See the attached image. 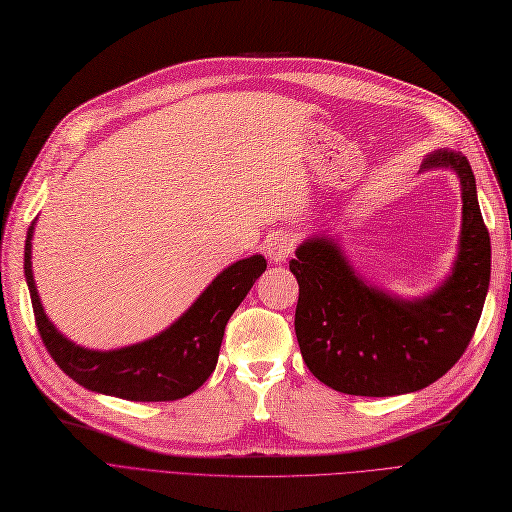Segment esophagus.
<instances>
[{
  "mask_svg": "<svg viewBox=\"0 0 512 512\" xmlns=\"http://www.w3.org/2000/svg\"><path fill=\"white\" fill-rule=\"evenodd\" d=\"M295 249V240L287 232H276L266 242V255L274 263H283Z\"/></svg>",
  "mask_w": 512,
  "mask_h": 512,
  "instance_id": "esophagus-1",
  "label": "esophagus"
}]
</instances>
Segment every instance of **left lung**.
Here are the masks:
<instances>
[{
    "label": "left lung",
    "mask_w": 512,
    "mask_h": 512,
    "mask_svg": "<svg viewBox=\"0 0 512 512\" xmlns=\"http://www.w3.org/2000/svg\"><path fill=\"white\" fill-rule=\"evenodd\" d=\"M453 170L461 185V234L451 274L423 298L404 300L370 285L334 238L295 249V336L308 370L336 391L387 398L447 374L470 344L489 289L491 242L468 159L438 148L421 170Z\"/></svg>",
    "instance_id": "obj_1"
}]
</instances>
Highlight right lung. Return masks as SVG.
I'll list each match as a JSON object with an SVG mask.
<instances>
[{
    "mask_svg": "<svg viewBox=\"0 0 512 512\" xmlns=\"http://www.w3.org/2000/svg\"><path fill=\"white\" fill-rule=\"evenodd\" d=\"M34 229L36 221L27 229L25 278L46 351L78 385L131 402H172L200 389L217 368L229 317L268 266L261 255L240 259L214 278L161 334L123 349L95 351L65 338L46 317L31 270Z\"/></svg>",
    "mask_w": 512,
    "mask_h": 512,
    "instance_id": "obj_1",
    "label": "right lung"
}]
</instances>
